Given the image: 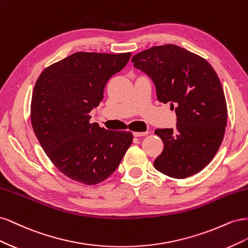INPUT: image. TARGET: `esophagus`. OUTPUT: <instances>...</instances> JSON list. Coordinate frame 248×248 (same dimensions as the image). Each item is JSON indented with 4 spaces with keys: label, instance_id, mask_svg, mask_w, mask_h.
Masks as SVG:
<instances>
[{
    "label": "esophagus",
    "instance_id": "esophagus-1",
    "mask_svg": "<svg viewBox=\"0 0 248 248\" xmlns=\"http://www.w3.org/2000/svg\"><path fill=\"white\" fill-rule=\"evenodd\" d=\"M149 132L148 131H142V132H133V136L137 138H140V137H145L147 136Z\"/></svg>",
    "mask_w": 248,
    "mask_h": 248
}]
</instances>
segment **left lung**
Masks as SVG:
<instances>
[{"instance_id": "left-lung-1", "label": "left lung", "mask_w": 248, "mask_h": 248, "mask_svg": "<svg viewBox=\"0 0 248 248\" xmlns=\"http://www.w3.org/2000/svg\"><path fill=\"white\" fill-rule=\"evenodd\" d=\"M131 62L152 79L157 99L169 102L177 116L175 129L155 130L163 141L155 169L176 179L197 174L218 151L227 126L226 97L213 67L174 44L140 51Z\"/></svg>"}]
</instances>
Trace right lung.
I'll return each mask as SVG.
<instances>
[{"label": "right lung", "instance_id": "1", "mask_svg": "<svg viewBox=\"0 0 248 248\" xmlns=\"http://www.w3.org/2000/svg\"><path fill=\"white\" fill-rule=\"evenodd\" d=\"M131 57L76 52L44 69L31 103L33 130L48 158L65 176L86 185L102 182L116 170L132 142V133L90 123L108 80Z\"/></svg>", "mask_w": 248, "mask_h": 248}]
</instances>
